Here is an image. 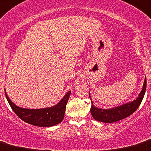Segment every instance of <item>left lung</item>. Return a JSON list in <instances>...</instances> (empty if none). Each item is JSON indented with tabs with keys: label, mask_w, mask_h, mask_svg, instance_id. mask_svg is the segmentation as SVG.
I'll list each match as a JSON object with an SVG mask.
<instances>
[{
	"label": "left lung",
	"mask_w": 151,
	"mask_h": 151,
	"mask_svg": "<svg viewBox=\"0 0 151 151\" xmlns=\"http://www.w3.org/2000/svg\"><path fill=\"white\" fill-rule=\"evenodd\" d=\"M145 90H146V77L144 80L142 90L135 100L131 101V102L116 106V107L110 108V109H101V108L95 106L93 104L91 98H90V93H89V96H90L92 102L90 113L95 120L98 122H104V123H113V122L123 119L129 116L137 110L143 99Z\"/></svg>",
	"instance_id": "1"
}]
</instances>
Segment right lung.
Returning a JSON list of instances; mask_svg holds the SVG:
<instances>
[{"mask_svg": "<svg viewBox=\"0 0 151 151\" xmlns=\"http://www.w3.org/2000/svg\"><path fill=\"white\" fill-rule=\"evenodd\" d=\"M5 94L12 110L22 120L35 126L46 127L54 126L62 122L64 118L66 106L70 96L71 90L68 91L55 106L36 109H25L14 104L8 96L6 89Z\"/></svg>", "mask_w": 151, "mask_h": 151, "instance_id": "obj_1", "label": "right lung"}]
</instances>
